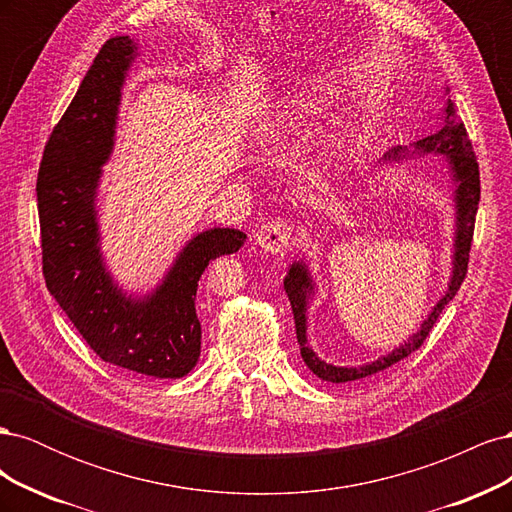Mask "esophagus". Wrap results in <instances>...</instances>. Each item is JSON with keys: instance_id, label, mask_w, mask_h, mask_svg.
<instances>
[{"instance_id": "1", "label": "esophagus", "mask_w": 512, "mask_h": 512, "mask_svg": "<svg viewBox=\"0 0 512 512\" xmlns=\"http://www.w3.org/2000/svg\"><path fill=\"white\" fill-rule=\"evenodd\" d=\"M290 235H292V226L286 224L284 220H275L262 224L256 235V243L262 252L267 254H284L290 247Z\"/></svg>"}]
</instances>
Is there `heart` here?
Returning a JSON list of instances; mask_svg holds the SVG:
<instances>
[{"label": "heart", "instance_id": "obj_1", "mask_svg": "<svg viewBox=\"0 0 512 512\" xmlns=\"http://www.w3.org/2000/svg\"><path fill=\"white\" fill-rule=\"evenodd\" d=\"M333 100L327 89L309 87L301 89L282 100V104L269 113L265 119H260L252 138L254 145L260 149L262 156H275L284 149H292L307 141L314 134L322 117L331 111ZM348 147V128L337 126L333 132L324 136L322 145L314 153L312 170L316 175H324L344 156Z\"/></svg>", "mask_w": 512, "mask_h": 512}]
</instances>
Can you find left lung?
I'll return each instance as SVG.
<instances>
[{
	"instance_id": "8db88e82",
	"label": "left lung",
	"mask_w": 512,
	"mask_h": 512,
	"mask_svg": "<svg viewBox=\"0 0 512 512\" xmlns=\"http://www.w3.org/2000/svg\"><path fill=\"white\" fill-rule=\"evenodd\" d=\"M444 108H442V126L438 132L431 136L421 138V141L412 143L410 147H393L384 153L382 162H404L414 158H440V164L446 168L448 183H451V198H453V209H455V232H453V254H451V275H448L446 290L438 303L431 307V312L425 316V320L404 344L393 348L389 354L378 356L376 361H369L363 365H333L322 361L320 356L309 346L307 339V309L312 303L316 294V280L309 265L305 260H294L288 267V273L284 277V290L292 305L294 314V327H297V339L303 363L307 369L312 371L324 382H352L365 376L376 374L386 367L395 365L397 361L406 359L418 346L425 342V337L436 324L442 309L455 299V294L463 282V277L468 273V256H470V245H472V232H474V220H476V209L480 200V177H478V164L472 151V143L468 138L466 128H463V121L457 117L455 104L448 98V87L444 89Z\"/></svg>"
}]
</instances>
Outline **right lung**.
<instances>
[{"label":"right lung","instance_id":"1","mask_svg":"<svg viewBox=\"0 0 512 512\" xmlns=\"http://www.w3.org/2000/svg\"><path fill=\"white\" fill-rule=\"evenodd\" d=\"M138 53L130 36L108 40L44 149L36 196L46 288L102 361L177 380L200 356L196 290L211 260L245 243L237 228L196 232L147 292L123 288L106 265L98 194L117 138L121 91Z\"/></svg>","mask_w":512,"mask_h":512}]
</instances>
